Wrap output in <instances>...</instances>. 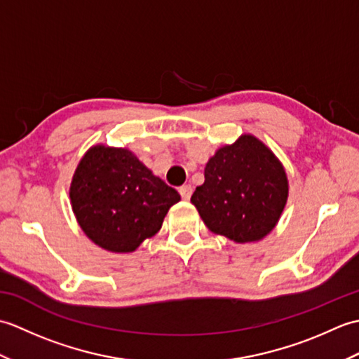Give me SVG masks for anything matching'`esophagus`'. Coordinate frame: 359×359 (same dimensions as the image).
<instances>
[{"label":"esophagus","instance_id":"1","mask_svg":"<svg viewBox=\"0 0 359 359\" xmlns=\"http://www.w3.org/2000/svg\"><path fill=\"white\" fill-rule=\"evenodd\" d=\"M179 193L182 196V199L188 201L189 197H191V194H193V188H191V185H184V187L179 188Z\"/></svg>","mask_w":359,"mask_h":359}]
</instances>
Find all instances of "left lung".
Masks as SVG:
<instances>
[{"label":"left lung","instance_id":"left-lung-1","mask_svg":"<svg viewBox=\"0 0 359 359\" xmlns=\"http://www.w3.org/2000/svg\"><path fill=\"white\" fill-rule=\"evenodd\" d=\"M288 182L273 152L253 135L220 148L205 166L191 202L208 230L234 242L269 234L285 207Z\"/></svg>","mask_w":359,"mask_h":359}]
</instances>
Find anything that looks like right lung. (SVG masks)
<instances>
[{
	"label": "right lung",
	"mask_w": 359,
	"mask_h": 359,
	"mask_svg": "<svg viewBox=\"0 0 359 359\" xmlns=\"http://www.w3.org/2000/svg\"><path fill=\"white\" fill-rule=\"evenodd\" d=\"M180 194L156 177L131 151L90 148L71 184L81 230L102 248L129 253L154 236Z\"/></svg>",
	"instance_id": "1"
}]
</instances>
